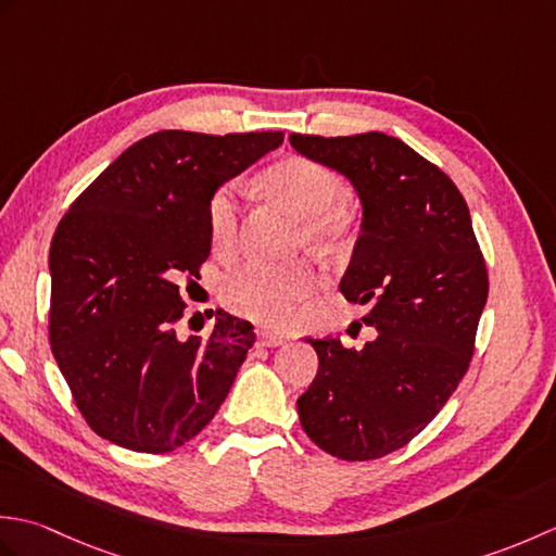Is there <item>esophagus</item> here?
Listing matches in <instances>:
<instances>
[{
    "label": "esophagus",
    "instance_id": "1",
    "mask_svg": "<svg viewBox=\"0 0 556 556\" xmlns=\"http://www.w3.org/2000/svg\"><path fill=\"white\" fill-rule=\"evenodd\" d=\"M257 341H260V344H263V346L275 349V346L287 344V337H281V334H277V332H269V329H257Z\"/></svg>",
    "mask_w": 556,
    "mask_h": 556
}]
</instances>
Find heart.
<instances>
[{
    "label": "heart",
    "instance_id": "obj_1",
    "mask_svg": "<svg viewBox=\"0 0 556 556\" xmlns=\"http://www.w3.org/2000/svg\"><path fill=\"white\" fill-rule=\"evenodd\" d=\"M263 186L271 198L303 219V233L320 248H337L349 233V215L341 207L346 184L337 172L308 157H285L269 164ZM241 191L236 184H222L207 200V233L217 253H229L239 233ZM313 287L305 263H260L248 260L233 267L222 281V299L233 313L265 325H287L299 301Z\"/></svg>",
    "mask_w": 556,
    "mask_h": 556
}]
</instances>
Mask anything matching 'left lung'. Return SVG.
<instances>
[{
	"label": "left lung",
	"instance_id": "8db88e82",
	"mask_svg": "<svg viewBox=\"0 0 556 556\" xmlns=\"http://www.w3.org/2000/svg\"><path fill=\"white\" fill-rule=\"evenodd\" d=\"M289 140L356 188L361 236L339 289L377 329L358 351L308 339L320 365L296 401L299 418L327 454L380 458L428 428L464 380L488 301L485 257L454 181L404 140L380 131Z\"/></svg>",
	"mask_w": 556,
	"mask_h": 556
}]
</instances>
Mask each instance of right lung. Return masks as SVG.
<instances>
[{
    "label": "right lung",
    "mask_w": 556,
    "mask_h": 556,
    "mask_svg": "<svg viewBox=\"0 0 556 556\" xmlns=\"http://www.w3.org/2000/svg\"><path fill=\"white\" fill-rule=\"evenodd\" d=\"M285 134L157 131L126 148L59 222L50 344L83 418L131 452L186 444L227 399L253 325L217 311L207 339L176 334L181 277L210 255L215 188Z\"/></svg>",
    "instance_id": "add662e5"
}]
</instances>
